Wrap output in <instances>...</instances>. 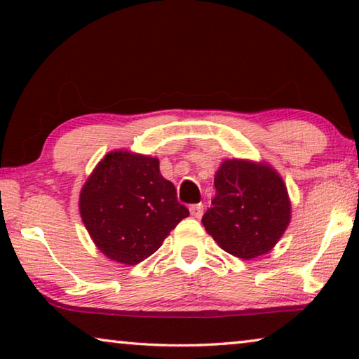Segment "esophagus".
I'll list each match as a JSON object with an SVG mask.
<instances>
[{"mask_svg":"<svg viewBox=\"0 0 359 359\" xmlns=\"http://www.w3.org/2000/svg\"><path fill=\"white\" fill-rule=\"evenodd\" d=\"M189 212H191V215H193V217L201 219V217H203V214H204V205L201 203L199 204H191Z\"/></svg>","mask_w":359,"mask_h":359,"instance_id":"1","label":"esophagus"}]
</instances>
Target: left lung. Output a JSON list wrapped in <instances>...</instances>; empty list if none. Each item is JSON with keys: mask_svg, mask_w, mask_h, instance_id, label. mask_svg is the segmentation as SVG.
<instances>
[{"mask_svg": "<svg viewBox=\"0 0 359 359\" xmlns=\"http://www.w3.org/2000/svg\"><path fill=\"white\" fill-rule=\"evenodd\" d=\"M212 208L203 225L225 252L250 259L268 253L286 230L291 205L276 171L252 161H224L214 178Z\"/></svg>", "mask_w": 359, "mask_h": 359, "instance_id": "left-lung-1", "label": "left lung"}]
</instances>
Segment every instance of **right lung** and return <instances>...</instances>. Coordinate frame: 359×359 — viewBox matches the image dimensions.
Wrapping results in <instances>:
<instances>
[{
	"label": "right lung",
	"mask_w": 359,
	"mask_h": 359,
	"mask_svg": "<svg viewBox=\"0 0 359 359\" xmlns=\"http://www.w3.org/2000/svg\"><path fill=\"white\" fill-rule=\"evenodd\" d=\"M80 214L107 258L137 264L161 247L189 210L160 173L158 160L112 151L100 161L80 194Z\"/></svg>",
	"instance_id": "add662e5"
}]
</instances>
